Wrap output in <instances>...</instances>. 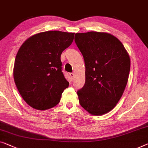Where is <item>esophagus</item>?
<instances>
[{"mask_svg":"<svg viewBox=\"0 0 148 148\" xmlns=\"http://www.w3.org/2000/svg\"><path fill=\"white\" fill-rule=\"evenodd\" d=\"M70 78L72 79L74 78V73H70Z\"/></svg>","mask_w":148,"mask_h":148,"instance_id":"34e87169","label":"esophagus"}]
</instances>
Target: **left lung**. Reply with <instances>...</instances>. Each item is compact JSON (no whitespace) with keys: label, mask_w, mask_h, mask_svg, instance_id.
I'll list each match as a JSON object with an SVG mask.
<instances>
[{"label":"left lung","mask_w":148,"mask_h":148,"mask_svg":"<svg viewBox=\"0 0 148 148\" xmlns=\"http://www.w3.org/2000/svg\"><path fill=\"white\" fill-rule=\"evenodd\" d=\"M75 42L84 57L86 82L77 92L81 106L100 116L116 106L124 92L130 58L122 43L106 32L76 33Z\"/></svg>","instance_id":"left-lung-1"}]
</instances>
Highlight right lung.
I'll list each match as a JSON object with an SVG mask.
<instances>
[{"instance_id":"1","label":"right lung","mask_w":148,"mask_h":148,"mask_svg":"<svg viewBox=\"0 0 148 148\" xmlns=\"http://www.w3.org/2000/svg\"><path fill=\"white\" fill-rule=\"evenodd\" d=\"M74 33L56 30L33 35L17 52L13 76L23 100L30 106L46 110L60 102L69 82L62 72V52L72 43Z\"/></svg>"}]
</instances>
